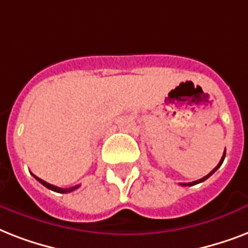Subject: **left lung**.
Returning a JSON list of instances; mask_svg holds the SVG:
<instances>
[{"mask_svg":"<svg viewBox=\"0 0 248 248\" xmlns=\"http://www.w3.org/2000/svg\"><path fill=\"white\" fill-rule=\"evenodd\" d=\"M224 158H225V151H224V155H223V157H221V159H220V162H219V165H217V166H216V167H215V169H214V170H212V171H211V172H210V173H208V175H206V176H204V177H202V179H200V180H196V181H192V183H181V184H180V185H183V186H192V185H196V184H198V183H202V181H204V180H206V179H208V177H210V176H211V175H212V173H214V172H215V171H216V170H217V169H219V167H220V166H221V163H223V161H224Z\"/></svg>","mask_w":248,"mask_h":248,"instance_id":"obj_1","label":"left lung"}]
</instances>
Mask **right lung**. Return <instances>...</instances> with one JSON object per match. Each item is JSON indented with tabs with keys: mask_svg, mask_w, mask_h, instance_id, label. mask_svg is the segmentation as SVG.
Segmentation results:
<instances>
[{
	"mask_svg": "<svg viewBox=\"0 0 248 248\" xmlns=\"http://www.w3.org/2000/svg\"><path fill=\"white\" fill-rule=\"evenodd\" d=\"M33 176L36 177V180H38L41 183V184L44 185V186H46V188L51 189V190H54V192H58V193H71L72 190H75V189H77L79 186V185H76V186H72V188H68V189H63V188H59V186H55V185H51L48 184V183H46V181H44L42 179H40V177H37L36 175H33Z\"/></svg>",
	"mask_w": 248,
	"mask_h": 248,
	"instance_id": "1",
	"label": "right lung"
}]
</instances>
